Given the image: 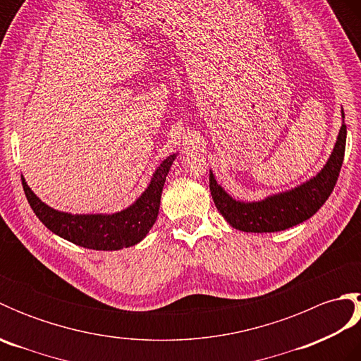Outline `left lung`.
<instances>
[{
	"instance_id": "1",
	"label": "left lung",
	"mask_w": 361,
	"mask_h": 361,
	"mask_svg": "<svg viewBox=\"0 0 361 361\" xmlns=\"http://www.w3.org/2000/svg\"><path fill=\"white\" fill-rule=\"evenodd\" d=\"M341 116L343 126L326 166L313 178L295 189L270 195L260 202H239L226 194L211 172L212 200L228 224L245 233H276L310 219L331 197L341 171L348 133L343 110Z\"/></svg>"
}]
</instances>
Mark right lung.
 Returning <instances> with one entry per match:
<instances>
[{
	"instance_id": "obj_1",
	"label": "right lung",
	"mask_w": 361,
	"mask_h": 361,
	"mask_svg": "<svg viewBox=\"0 0 361 361\" xmlns=\"http://www.w3.org/2000/svg\"><path fill=\"white\" fill-rule=\"evenodd\" d=\"M175 158V153L169 155L157 167L141 197L128 208L114 214H68L56 211L30 190L23 176L21 181L30 208L49 231L83 248L114 251L133 247L150 231L157 221L161 192Z\"/></svg>"
}]
</instances>
